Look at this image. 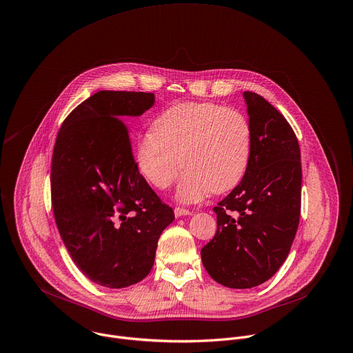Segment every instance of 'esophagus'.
Masks as SVG:
<instances>
[{"instance_id": "obj_1", "label": "esophagus", "mask_w": 353, "mask_h": 353, "mask_svg": "<svg viewBox=\"0 0 353 353\" xmlns=\"http://www.w3.org/2000/svg\"><path fill=\"white\" fill-rule=\"evenodd\" d=\"M188 214H191V210H188V209H184V208H180V206L174 208V216H176V217L188 216Z\"/></svg>"}]
</instances>
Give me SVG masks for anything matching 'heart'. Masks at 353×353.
Instances as JSON below:
<instances>
[{"label": "heart", "mask_w": 353, "mask_h": 353, "mask_svg": "<svg viewBox=\"0 0 353 353\" xmlns=\"http://www.w3.org/2000/svg\"><path fill=\"white\" fill-rule=\"evenodd\" d=\"M252 133L247 116L214 102H181L162 113L154 130L139 136L134 161L157 188H168L183 163L177 185L181 202H198L210 191L237 185L248 168Z\"/></svg>", "instance_id": "heart-1"}]
</instances>
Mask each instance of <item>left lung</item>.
<instances>
[{"instance_id": "obj_1", "label": "left lung", "mask_w": 353, "mask_h": 353, "mask_svg": "<svg viewBox=\"0 0 353 353\" xmlns=\"http://www.w3.org/2000/svg\"><path fill=\"white\" fill-rule=\"evenodd\" d=\"M252 147L241 183L213 208L214 237L201 250L209 276L228 288L268 281L287 259L301 216L296 136L263 97L244 91Z\"/></svg>"}]
</instances>
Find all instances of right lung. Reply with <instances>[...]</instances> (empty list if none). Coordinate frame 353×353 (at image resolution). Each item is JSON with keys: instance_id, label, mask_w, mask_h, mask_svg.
Returning a JSON list of instances; mask_svg holds the SVG:
<instances>
[{"instance_id": "right-lung-1", "label": "right lung", "mask_w": 353, "mask_h": 353, "mask_svg": "<svg viewBox=\"0 0 353 353\" xmlns=\"http://www.w3.org/2000/svg\"><path fill=\"white\" fill-rule=\"evenodd\" d=\"M152 92L98 91L63 121L51 163V201L61 239L92 283L125 288L155 262L158 240L174 220L140 174L122 119L141 116Z\"/></svg>"}]
</instances>
